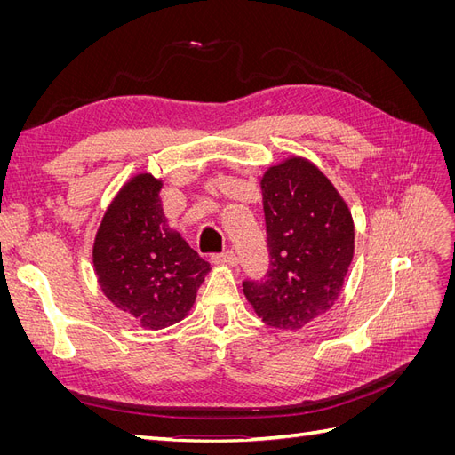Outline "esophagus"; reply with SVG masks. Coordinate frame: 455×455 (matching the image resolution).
I'll return each mask as SVG.
<instances>
[{"label":"esophagus","instance_id":"1","mask_svg":"<svg viewBox=\"0 0 455 455\" xmlns=\"http://www.w3.org/2000/svg\"><path fill=\"white\" fill-rule=\"evenodd\" d=\"M211 259H212V264H224V266H235L237 264V256L233 251H226L222 254H212Z\"/></svg>","mask_w":455,"mask_h":455}]
</instances>
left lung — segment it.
Instances as JSON below:
<instances>
[{"mask_svg": "<svg viewBox=\"0 0 455 455\" xmlns=\"http://www.w3.org/2000/svg\"><path fill=\"white\" fill-rule=\"evenodd\" d=\"M269 269L243 283L264 323L298 330L334 306L355 251L346 201L313 163L291 157L261 178Z\"/></svg>", "mask_w": 455, "mask_h": 455, "instance_id": "8db88e82", "label": "left lung"}]
</instances>
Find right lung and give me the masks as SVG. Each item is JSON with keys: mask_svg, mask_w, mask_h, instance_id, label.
<instances>
[{"mask_svg": "<svg viewBox=\"0 0 455 455\" xmlns=\"http://www.w3.org/2000/svg\"><path fill=\"white\" fill-rule=\"evenodd\" d=\"M161 180L136 174L108 206L92 246V264L106 298L144 328L182 321L211 271L171 229L159 199Z\"/></svg>", "mask_w": 455, "mask_h": 455, "instance_id": "obj_1", "label": "right lung"}]
</instances>
